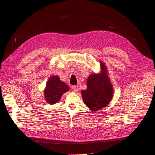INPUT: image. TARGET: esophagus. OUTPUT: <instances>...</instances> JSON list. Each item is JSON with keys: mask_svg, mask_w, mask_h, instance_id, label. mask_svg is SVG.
<instances>
[{"mask_svg": "<svg viewBox=\"0 0 155 155\" xmlns=\"http://www.w3.org/2000/svg\"><path fill=\"white\" fill-rule=\"evenodd\" d=\"M72 90L75 91V92H77L78 91V89H79V87L78 85H75V86H72Z\"/></svg>", "mask_w": 155, "mask_h": 155, "instance_id": "obj_1", "label": "esophagus"}]
</instances>
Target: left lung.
Returning <instances> with one entry per match:
<instances>
[{
    "instance_id": "left-lung-1",
    "label": "left lung",
    "mask_w": 155,
    "mask_h": 155,
    "mask_svg": "<svg viewBox=\"0 0 155 155\" xmlns=\"http://www.w3.org/2000/svg\"><path fill=\"white\" fill-rule=\"evenodd\" d=\"M102 72L93 74L87 80V90L81 91L84 103L92 112H96L107 105L111 101L114 91L106 74V68L101 63Z\"/></svg>"
}]
</instances>
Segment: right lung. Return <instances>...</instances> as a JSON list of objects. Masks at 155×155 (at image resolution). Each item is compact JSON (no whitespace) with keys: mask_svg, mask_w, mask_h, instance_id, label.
Instances as JSON below:
<instances>
[{"mask_svg":"<svg viewBox=\"0 0 155 155\" xmlns=\"http://www.w3.org/2000/svg\"><path fill=\"white\" fill-rule=\"evenodd\" d=\"M69 86L60 80L57 76L51 77L47 82L45 90V97L48 103L54 104L61 99L62 94L68 91Z\"/></svg>","mask_w":155,"mask_h":155,"instance_id":"right-lung-1","label":"right lung"}]
</instances>
